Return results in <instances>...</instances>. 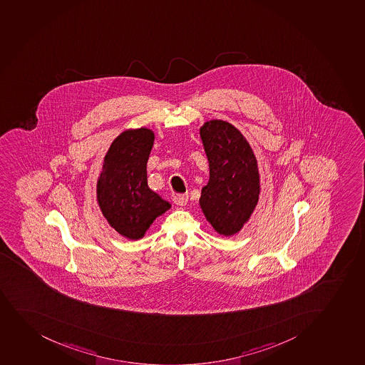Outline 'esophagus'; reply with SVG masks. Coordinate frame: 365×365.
Instances as JSON below:
<instances>
[{"label":"esophagus","instance_id":"34e87169","mask_svg":"<svg viewBox=\"0 0 365 365\" xmlns=\"http://www.w3.org/2000/svg\"><path fill=\"white\" fill-rule=\"evenodd\" d=\"M173 200L174 203L179 205V207H184L187 203L188 195L187 193H179V195L174 196Z\"/></svg>","mask_w":365,"mask_h":365}]
</instances>
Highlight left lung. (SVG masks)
I'll list each match as a JSON object with an SVG mask.
<instances>
[{"mask_svg": "<svg viewBox=\"0 0 365 365\" xmlns=\"http://www.w3.org/2000/svg\"><path fill=\"white\" fill-rule=\"evenodd\" d=\"M210 168L202 188L200 207L220 235L230 237L242 230L259 196V174L254 151L233 125L211 120L200 128Z\"/></svg>", "mask_w": 365, "mask_h": 365, "instance_id": "left-lung-1", "label": "left lung"}]
</instances>
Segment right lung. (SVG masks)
I'll return each instance as SVG.
<instances>
[{"mask_svg": "<svg viewBox=\"0 0 365 365\" xmlns=\"http://www.w3.org/2000/svg\"><path fill=\"white\" fill-rule=\"evenodd\" d=\"M148 128L123 132L104 158L97 200L104 217L126 238L137 240L170 204L150 190L146 162L154 144Z\"/></svg>", "mask_w": 365, "mask_h": 365, "instance_id": "add662e5", "label": "right lung"}]
</instances>
